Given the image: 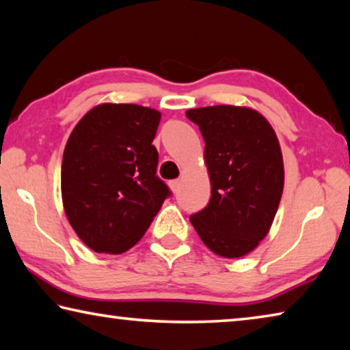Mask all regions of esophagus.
Segmentation results:
<instances>
[{"instance_id":"esophagus-1","label":"esophagus","mask_w":350,"mask_h":350,"mask_svg":"<svg viewBox=\"0 0 350 350\" xmlns=\"http://www.w3.org/2000/svg\"><path fill=\"white\" fill-rule=\"evenodd\" d=\"M170 188H171V191L173 193H177L179 191V188H180V180L179 179H176V180H170Z\"/></svg>"}]
</instances>
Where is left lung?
I'll use <instances>...</instances> for the list:
<instances>
[{
  "label": "left lung",
  "instance_id": "left-lung-1",
  "mask_svg": "<svg viewBox=\"0 0 350 350\" xmlns=\"http://www.w3.org/2000/svg\"><path fill=\"white\" fill-rule=\"evenodd\" d=\"M205 140L208 205L189 216L199 238L222 258H241L267 236L280 206L284 163L267 118L247 106L188 109Z\"/></svg>",
  "mask_w": 350,
  "mask_h": 350
}]
</instances>
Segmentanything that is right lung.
Masks as SVG:
<instances>
[{
  "instance_id": "1",
  "label": "right lung",
  "mask_w": 350,
  "mask_h": 350,
  "mask_svg": "<svg viewBox=\"0 0 350 350\" xmlns=\"http://www.w3.org/2000/svg\"><path fill=\"white\" fill-rule=\"evenodd\" d=\"M159 122L156 109L102 103L70 133L62 162L63 206L91 250H129L170 196L156 176L159 152L152 139Z\"/></svg>"
}]
</instances>
